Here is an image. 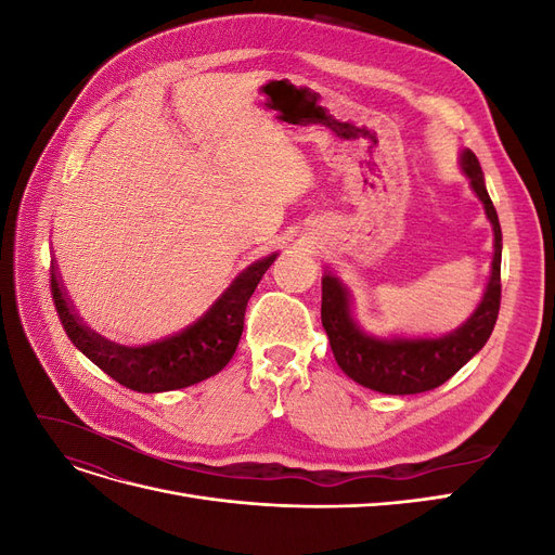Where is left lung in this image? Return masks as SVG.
I'll return each instance as SVG.
<instances>
[{
  "mask_svg": "<svg viewBox=\"0 0 555 555\" xmlns=\"http://www.w3.org/2000/svg\"><path fill=\"white\" fill-rule=\"evenodd\" d=\"M461 169L483 204L495 236L489 284H486L477 310L469 314L465 324L440 338H402V335L377 338L359 326L343 282L333 273H324L322 278V326L328 335L333 357L343 373L365 389L389 396L430 391L456 375L491 338L500 310L502 231L473 150L461 153Z\"/></svg>",
  "mask_w": 555,
  "mask_h": 555,
  "instance_id": "left-lung-1",
  "label": "left lung"
}]
</instances>
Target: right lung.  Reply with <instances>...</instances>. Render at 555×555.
I'll return each mask as SVG.
<instances>
[{"label":"right lung","instance_id":"1","mask_svg":"<svg viewBox=\"0 0 555 555\" xmlns=\"http://www.w3.org/2000/svg\"><path fill=\"white\" fill-rule=\"evenodd\" d=\"M275 259L278 255H268L249 263L188 328L139 347L113 343L82 322L66 296L55 261L50 266V289L60 322L82 354L131 391L162 393L204 382L231 361L243 335L247 300Z\"/></svg>","mask_w":555,"mask_h":555}]
</instances>
